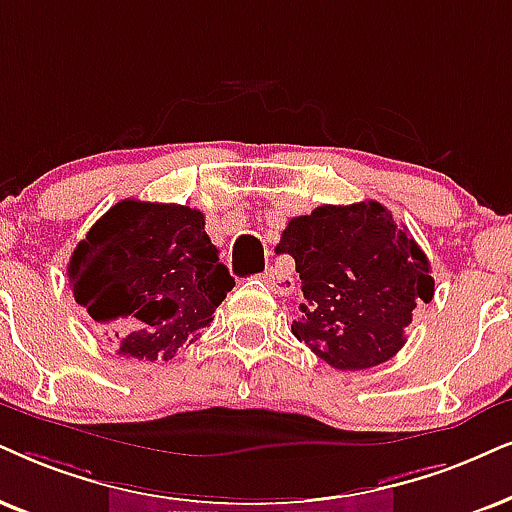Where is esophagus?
<instances>
[{
  "label": "esophagus",
  "mask_w": 512,
  "mask_h": 512,
  "mask_svg": "<svg viewBox=\"0 0 512 512\" xmlns=\"http://www.w3.org/2000/svg\"><path fill=\"white\" fill-rule=\"evenodd\" d=\"M262 278H264V283H267V286L274 290L276 295H290V293H293V288H295L293 278H290L286 271L278 269V267H267V271H264Z\"/></svg>",
  "instance_id": "esophagus-1"
}]
</instances>
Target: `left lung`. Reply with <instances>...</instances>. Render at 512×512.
<instances>
[{
	"instance_id": "8db88e82",
	"label": "left lung",
	"mask_w": 512,
	"mask_h": 512,
	"mask_svg": "<svg viewBox=\"0 0 512 512\" xmlns=\"http://www.w3.org/2000/svg\"><path fill=\"white\" fill-rule=\"evenodd\" d=\"M276 252L293 257L302 281L293 335L338 371L392 359L413 309L435 295L425 252L375 200L290 219Z\"/></svg>"
}]
</instances>
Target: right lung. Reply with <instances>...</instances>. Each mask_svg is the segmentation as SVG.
Here are the masks:
<instances>
[{
	"label": "right lung",
	"instance_id": "obj_1",
	"mask_svg": "<svg viewBox=\"0 0 512 512\" xmlns=\"http://www.w3.org/2000/svg\"><path fill=\"white\" fill-rule=\"evenodd\" d=\"M75 302L118 342V354L167 361L200 338L236 286L200 210L120 200L77 243L68 264Z\"/></svg>",
	"mask_w": 512,
	"mask_h": 512
}]
</instances>
